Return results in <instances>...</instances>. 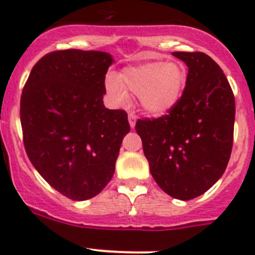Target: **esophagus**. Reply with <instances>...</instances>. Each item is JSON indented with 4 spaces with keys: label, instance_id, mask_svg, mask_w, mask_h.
Here are the masks:
<instances>
[{
    "label": "esophagus",
    "instance_id": "1",
    "mask_svg": "<svg viewBox=\"0 0 255 255\" xmlns=\"http://www.w3.org/2000/svg\"><path fill=\"white\" fill-rule=\"evenodd\" d=\"M135 123H136V115H135L134 112H130V114H129V124H130V126H131V128H134Z\"/></svg>",
    "mask_w": 255,
    "mask_h": 255
}]
</instances>
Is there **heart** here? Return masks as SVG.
I'll use <instances>...</instances> for the list:
<instances>
[{
  "label": "heart",
  "instance_id": "heart-1",
  "mask_svg": "<svg viewBox=\"0 0 255 255\" xmlns=\"http://www.w3.org/2000/svg\"><path fill=\"white\" fill-rule=\"evenodd\" d=\"M186 69L177 61H149L126 67L120 78L107 76L106 89L116 103H125L128 93L138 94L139 103L150 115H164L181 98Z\"/></svg>",
  "mask_w": 255,
  "mask_h": 255
}]
</instances>
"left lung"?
<instances>
[{
	"label": "left lung",
	"instance_id": "1",
	"mask_svg": "<svg viewBox=\"0 0 255 255\" xmlns=\"http://www.w3.org/2000/svg\"><path fill=\"white\" fill-rule=\"evenodd\" d=\"M188 66L177 105L157 119H139L149 170L175 199L204 194L222 176L234 141L235 98L224 71L203 52H172Z\"/></svg>",
	"mask_w": 255,
	"mask_h": 255
}]
</instances>
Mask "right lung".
I'll use <instances>...</instances> for the list:
<instances>
[{
  "label": "right lung",
  "instance_id": "right-lung-1",
  "mask_svg": "<svg viewBox=\"0 0 255 255\" xmlns=\"http://www.w3.org/2000/svg\"><path fill=\"white\" fill-rule=\"evenodd\" d=\"M112 62L106 52H49L33 66L22 89L26 154L40 176L69 199H91L105 189L130 131L128 114L103 105Z\"/></svg>",
  "mask_w": 255,
  "mask_h": 255
}]
</instances>
